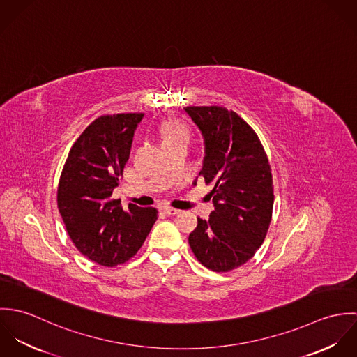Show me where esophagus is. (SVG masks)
I'll return each instance as SVG.
<instances>
[{"mask_svg": "<svg viewBox=\"0 0 357 357\" xmlns=\"http://www.w3.org/2000/svg\"><path fill=\"white\" fill-rule=\"evenodd\" d=\"M163 213L167 214V215H176L180 213V210L177 208H172V207H163Z\"/></svg>", "mask_w": 357, "mask_h": 357, "instance_id": "34e87169", "label": "esophagus"}]
</instances>
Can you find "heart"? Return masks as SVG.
Returning <instances> with one entry per match:
<instances>
[{
  "mask_svg": "<svg viewBox=\"0 0 357 357\" xmlns=\"http://www.w3.org/2000/svg\"><path fill=\"white\" fill-rule=\"evenodd\" d=\"M183 136H187V132L178 126L177 123H173V122H165L160 128V137H162V142H169V140H173V139H177V137H183Z\"/></svg>",
  "mask_w": 357,
  "mask_h": 357,
  "instance_id": "1",
  "label": "heart"
}]
</instances>
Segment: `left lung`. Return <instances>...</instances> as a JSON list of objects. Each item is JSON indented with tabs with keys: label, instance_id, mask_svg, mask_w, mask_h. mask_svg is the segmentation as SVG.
<instances>
[{
	"label": "left lung",
	"instance_id": "1",
	"mask_svg": "<svg viewBox=\"0 0 357 357\" xmlns=\"http://www.w3.org/2000/svg\"><path fill=\"white\" fill-rule=\"evenodd\" d=\"M184 112L204 139L199 176L214 185V210L207 220L198 217L188 242L206 268L228 272L248 262L266 236L273 207L271 167L255 130L234 111L211 105Z\"/></svg>",
	"mask_w": 357,
	"mask_h": 357
}]
</instances>
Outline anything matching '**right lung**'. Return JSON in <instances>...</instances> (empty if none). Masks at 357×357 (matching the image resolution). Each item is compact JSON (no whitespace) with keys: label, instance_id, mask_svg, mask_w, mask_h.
Returning <instances> with one entry per match:
<instances>
[{"label":"right lung","instance_id":"right-lung-1","mask_svg":"<svg viewBox=\"0 0 357 357\" xmlns=\"http://www.w3.org/2000/svg\"><path fill=\"white\" fill-rule=\"evenodd\" d=\"M144 114L102 115L77 139L57 188V207L81 255L102 266L126 262L139 252L158 218L155 207L111 199L129 159Z\"/></svg>","mask_w":357,"mask_h":357}]
</instances>
